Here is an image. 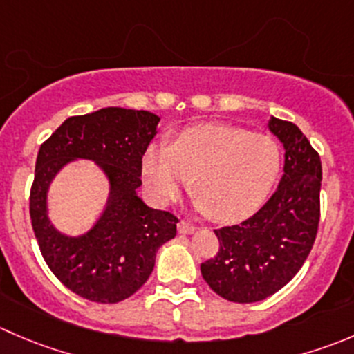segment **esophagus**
I'll return each mask as SVG.
<instances>
[{
  "label": "esophagus",
  "mask_w": 354,
  "mask_h": 354,
  "mask_svg": "<svg viewBox=\"0 0 354 354\" xmlns=\"http://www.w3.org/2000/svg\"><path fill=\"white\" fill-rule=\"evenodd\" d=\"M178 232L183 233V235H188V233L195 232V226L188 221H180L178 223Z\"/></svg>",
  "instance_id": "1"
}]
</instances>
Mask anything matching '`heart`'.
Returning <instances> with one entry per match:
<instances>
[{"label":"heart","mask_w":354,"mask_h":354,"mask_svg":"<svg viewBox=\"0 0 354 354\" xmlns=\"http://www.w3.org/2000/svg\"><path fill=\"white\" fill-rule=\"evenodd\" d=\"M275 140L233 126H201L171 147H152L143 181L157 204H167L192 180L195 207L214 221L235 223L259 211L280 174Z\"/></svg>","instance_id":"b5f03b06"}]
</instances>
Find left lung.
Masks as SVG:
<instances>
[{
  "label": "left lung",
  "instance_id": "left-lung-1",
  "mask_svg": "<svg viewBox=\"0 0 354 354\" xmlns=\"http://www.w3.org/2000/svg\"><path fill=\"white\" fill-rule=\"evenodd\" d=\"M268 128L286 149L279 188L240 225L214 230L219 250L201 264L205 282L233 303L279 292L306 261L320 221L322 160L294 122L272 118Z\"/></svg>",
  "mask_w": 354,
  "mask_h": 354
}]
</instances>
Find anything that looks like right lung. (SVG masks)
I'll use <instances>...</instances> for the list:
<instances>
[{
    "label": "right lung",
    "mask_w": 354,
    "mask_h": 354,
    "mask_svg": "<svg viewBox=\"0 0 354 354\" xmlns=\"http://www.w3.org/2000/svg\"><path fill=\"white\" fill-rule=\"evenodd\" d=\"M159 121L147 111L100 109L65 119L37 152L29 201L34 235L48 268L84 299L104 304L128 299L149 280L159 247L176 235V216L149 207L136 194L142 157ZM75 158L97 162L111 192L97 223L74 237L58 232L47 218V188Z\"/></svg>",
    "instance_id": "obj_1"
}]
</instances>
